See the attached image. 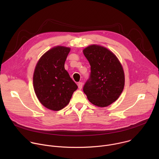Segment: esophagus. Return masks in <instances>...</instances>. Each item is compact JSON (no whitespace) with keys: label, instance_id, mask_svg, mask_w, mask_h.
I'll return each instance as SVG.
<instances>
[{"label":"esophagus","instance_id":"34e87169","mask_svg":"<svg viewBox=\"0 0 159 159\" xmlns=\"http://www.w3.org/2000/svg\"><path fill=\"white\" fill-rule=\"evenodd\" d=\"M77 85H78V87H79V89H81L82 88V85H83L82 82H79Z\"/></svg>","mask_w":159,"mask_h":159}]
</instances>
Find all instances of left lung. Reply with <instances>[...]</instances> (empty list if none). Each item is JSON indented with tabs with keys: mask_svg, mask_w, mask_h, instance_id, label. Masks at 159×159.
Segmentation results:
<instances>
[{
	"mask_svg": "<svg viewBox=\"0 0 159 159\" xmlns=\"http://www.w3.org/2000/svg\"><path fill=\"white\" fill-rule=\"evenodd\" d=\"M90 65L89 79L83 90L89 101L99 107L116 101L125 86L122 65L112 52L100 45L92 44L83 50Z\"/></svg>",
	"mask_w": 159,
	"mask_h": 159,
	"instance_id": "1",
	"label": "left lung"
}]
</instances>
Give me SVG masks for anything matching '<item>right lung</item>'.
<instances>
[{
  "mask_svg": "<svg viewBox=\"0 0 159 159\" xmlns=\"http://www.w3.org/2000/svg\"><path fill=\"white\" fill-rule=\"evenodd\" d=\"M70 51L68 47H53L39 58L35 67L33 74L35 94L44 107L53 111L65 107L78 88L64 67Z\"/></svg>",
  "mask_w": 159,
  "mask_h": 159,
  "instance_id": "add662e5",
  "label": "right lung"
}]
</instances>
